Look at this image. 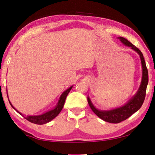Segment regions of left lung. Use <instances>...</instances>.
Returning a JSON list of instances; mask_svg holds the SVG:
<instances>
[{
	"instance_id": "obj_1",
	"label": "left lung",
	"mask_w": 155,
	"mask_h": 155,
	"mask_svg": "<svg viewBox=\"0 0 155 155\" xmlns=\"http://www.w3.org/2000/svg\"><path fill=\"white\" fill-rule=\"evenodd\" d=\"M118 39H119L120 41L124 45L130 47L133 50H134L139 54L141 60L142 68H143V76H142L140 86L136 94L126 104L122 106V107L109 110V111H101V110H99L94 107V106L92 104V101L90 100V97H87L88 104L93 112L104 121L111 123V124H118L123 120H125L130 117L135 112H136L137 110L140 109L144 102V100H145L146 89H147L148 84V71L147 67H146L145 61L142 52L136 46H135L125 38L119 37H118Z\"/></svg>"
}]
</instances>
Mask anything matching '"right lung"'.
Instances as JSON below:
<instances>
[{
	"mask_svg": "<svg viewBox=\"0 0 155 155\" xmlns=\"http://www.w3.org/2000/svg\"><path fill=\"white\" fill-rule=\"evenodd\" d=\"M73 86H71V87H69L68 89H67L65 92H63V94L61 95L60 98H59V100L57 103V104L56 106V107L54 109H53L51 111H48L46 113H44L41 115H38V116H24V118L25 119H27V120H29V122L33 123V124H38V125H42V124H45L46 123H48L51 120L54 119V118H56L57 116L58 115L59 113L62 110L63 106H64L65 104V99H66L67 95L68 94V93L70 92V91L71 90ZM8 94V93H7ZM9 102L10 104V105L12 106V107L15 110V111L20 114V115H22L20 112H19L18 110L15 109L14 108L13 106L11 104L10 101H9Z\"/></svg>",
	"mask_w": 155,
	"mask_h": 155,
	"instance_id": "add662e5",
	"label": "right lung"
}]
</instances>
